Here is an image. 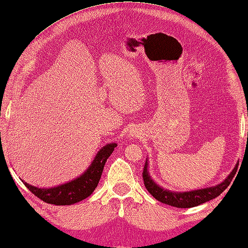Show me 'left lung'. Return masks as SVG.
Masks as SVG:
<instances>
[{
    "instance_id": "left-lung-1",
    "label": "left lung",
    "mask_w": 248,
    "mask_h": 248,
    "mask_svg": "<svg viewBox=\"0 0 248 248\" xmlns=\"http://www.w3.org/2000/svg\"><path fill=\"white\" fill-rule=\"evenodd\" d=\"M148 158L145 160L143 172H142V178L144 182V186L148 189V192L154 197L155 199L160 201L164 204H168L170 206L179 207V208H188L194 207L197 205H200L202 203H205L209 200H212L216 197H218L222 194L223 190L227 188V186L231 185V182L233 178L234 174L237 172V167L232 170V173L227 176V178L221 182L220 185L216 186H211L202 189L197 190H190V192H172L166 188H162L155 183V181L151 178L148 170Z\"/></svg>"
}]
</instances>
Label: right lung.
I'll list each match as a JSON object with an SVG mask.
<instances>
[{
    "label": "right lung",
    "instance_id": "add662e5",
    "mask_svg": "<svg viewBox=\"0 0 248 248\" xmlns=\"http://www.w3.org/2000/svg\"><path fill=\"white\" fill-rule=\"evenodd\" d=\"M116 147V143H108L101 148L86 172L65 185L49 188H41L30 186L24 180L22 181L31 193L46 203L54 205L74 204L76 202L86 199L94 192L100 180L101 174H103L105 163L113 153L114 148Z\"/></svg>",
    "mask_w": 248,
    "mask_h": 248
}]
</instances>
